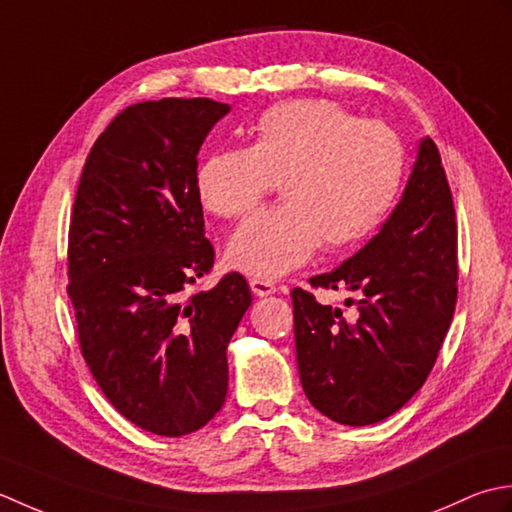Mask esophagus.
I'll return each instance as SVG.
<instances>
[{
    "label": "esophagus",
    "instance_id": "obj_1",
    "mask_svg": "<svg viewBox=\"0 0 512 512\" xmlns=\"http://www.w3.org/2000/svg\"><path fill=\"white\" fill-rule=\"evenodd\" d=\"M249 287H252V291H254L256 296H271V294H276V285L271 283V280L252 278V280H249Z\"/></svg>",
    "mask_w": 512,
    "mask_h": 512
}]
</instances>
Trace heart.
I'll return each mask as SVG.
<instances>
[{
  "mask_svg": "<svg viewBox=\"0 0 512 512\" xmlns=\"http://www.w3.org/2000/svg\"><path fill=\"white\" fill-rule=\"evenodd\" d=\"M404 179L398 134L360 121L336 103L302 99L265 110L249 148L214 152L198 165L196 192L207 212L243 218L278 181L285 203L258 212L227 247V263L280 278L322 247L362 243L393 210Z\"/></svg>",
  "mask_w": 512,
  "mask_h": 512,
  "instance_id": "heart-1",
  "label": "heart"
}]
</instances>
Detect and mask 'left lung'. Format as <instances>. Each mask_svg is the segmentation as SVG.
Here are the masks:
<instances>
[{"label":"left lung","mask_w":512,"mask_h":512,"mask_svg":"<svg viewBox=\"0 0 512 512\" xmlns=\"http://www.w3.org/2000/svg\"><path fill=\"white\" fill-rule=\"evenodd\" d=\"M347 289V307L320 305L296 287L294 336L300 382L329 420L367 426L400 411L429 378L457 302V225L437 145L420 141L417 161L380 234L356 256L309 280Z\"/></svg>","instance_id":"1"}]
</instances>
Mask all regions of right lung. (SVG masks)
<instances>
[{
  "label": "right lung",
  "instance_id": "obj_1",
  "mask_svg": "<svg viewBox=\"0 0 512 512\" xmlns=\"http://www.w3.org/2000/svg\"><path fill=\"white\" fill-rule=\"evenodd\" d=\"M227 103L161 99L125 108L92 145L68 232V296L81 356L103 395L143 431L181 437L227 395V344L252 305L214 267L196 192L198 150Z\"/></svg>",
  "mask_w": 512,
  "mask_h": 512
}]
</instances>
